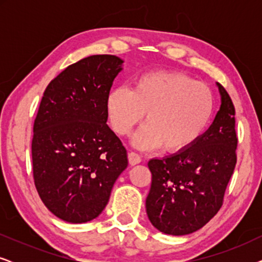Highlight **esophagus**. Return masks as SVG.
I'll return each instance as SVG.
<instances>
[{
    "label": "esophagus",
    "instance_id": "esophagus-1",
    "mask_svg": "<svg viewBox=\"0 0 262 262\" xmlns=\"http://www.w3.org/2000/svg\"><path fill=\"white\" fill-rule=\"evenodd\" d=\"M128 162H130L131 166H136V164L142 162V159L137 152L131 151V152H128Z\"/></svg>",
    "mask_w": 262,
    "mask_h": 262
}]
</instances>
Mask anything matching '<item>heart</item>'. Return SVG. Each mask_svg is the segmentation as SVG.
<instances>
[{
	"label": "heart",
	"mask_w": 262,
	"mask_h": 262,
	"mask_svg": "<svg viewBox=\"0 0 262 262\" xmlns=\"http://www.w3.org/2000/svg\"><path fill=\"white\" fill-rule=\"evenodd\" d=\"M212 91L178 71H150L135 78L131 91L113 88L106 98L111 126L119 136L130 134L145 114V125L134 136L141 149L161 145L180 152L194 144L210 124Z\"/></svg>",
	"instance_id": "heart-1"
}]
</instances>
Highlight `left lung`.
<instances>
[{
    "label": "left lung",
    "mask_w": 262,
    "mask_h": 262,
    "mask_svg": "<svg viewBox=\"0 0 262 262\" xmlns=\"http://www.w3.org/2000/svg\"><path fill=\"white\" fill-rule=\"evenodd\" d=\"M221 107L210 127L184 151L151 159L146 214L167 235L192 234L221 209L236 164L235 108L220 83Z\"/></svg>",
    "instance_id": "8db88e82"
}]
</instances>
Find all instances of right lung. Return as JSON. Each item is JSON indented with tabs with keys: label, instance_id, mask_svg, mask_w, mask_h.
I'll list each match as a JSON object with an SVG mask.
<instances>
[{
	"label": "right lung",
	"instance_id": "obj_1",
	"mask_svg": "<svg viewBox=\"0 0 262 262\" xmlns=\"http://www.w3.org/2000/svg\"><path fill=\"white\" fill-rule=\"evenodd\" d=\"M124 60L95 55L78 60L50 82L32 139L34 184L56 217L87 223L100 216L127 152L107 125L106 98Z\"/></svg>",
	"mask_w": 262,
	"mask_h": 262
}]
</instances>
